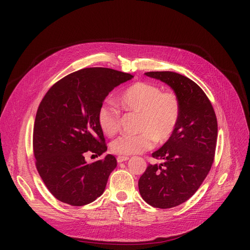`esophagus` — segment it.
<instances>
[{
  "instance_id": "1",
  "label": "esophagus",
  "mask_w": 250,
  "mask_h": 250,
  "mask_svg": "<svg viewBox=\"0 0 250 250\" xmlns=\"http://www.w3.org/2000/svg\"><path fill=\"white\" fill-rule=\"evenodd\" d=\"M129 158L127 156H118L117 158H116V160H117V162L118 163H122V162H125V161H127Z\"/></svg>"
}]
</instances>
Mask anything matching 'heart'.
Instances as JSON below:
<instances>
[{
    "label": "heart",
    "mask_w": 250,
    "mask_h": 250,
    "mask_svg": "<svg viewBox=\"0 0 250 250\" xmlns=\"http://www.w3.org/2000/svg\"><path fill=\"white\" fill-rule=\"evenodd\" d=\"M118 106L126 111L140 113L137 135H124L110 145L111 151L129 156L150 150L154 142H166L178 124L180 101L173 92H162L154 84L138 82L125 88L118 95ZM121 112L113 104L104 103L98 109L97 121L104 135L114 136L120 127Z\"/></svg>",
    "instance_id": "1"
}]
</instances>
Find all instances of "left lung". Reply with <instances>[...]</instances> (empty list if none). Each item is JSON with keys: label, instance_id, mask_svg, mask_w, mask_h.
I'll list each match as a JSON object with an SVG mask.
<instances>
[{"label": "left lung", "instance_id": "obj_1", "mask_svg": "<svg viewBox=\"0 0 250 250\" xmlns=\"http://www.w3.org/2000/svg\"><path fill=\"white\" fill-rule=\"evenodd\" d=\"M171 87L180 101V117L173 134L152 153L160 165L149 164L140 177L143 200L169 208L187 202L199 189L214 162L218 124L211 102L201 87L174 72H148Z\"/></svg>", "mask_w": 250, "mask_h": 250}]
</instances>
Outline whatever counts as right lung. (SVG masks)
<instances>
[{
  "mask_svg": "<svg viewBox=\"0 0 250 250\" xmlns=\"http://www.w3.org/2000/svg\"><path fill=\"white\" fill-rule=\"evenodd\" d=\"M134 76L106 68H87L61 79L39 104L33 128L37 171L59 201L79 207L94 202L116 167L115 157L87 163L86 153L106 152L98 109L116 86Z\"/></svg>",
  "mask_w": 250,
  "mask_h": 250,
  "instance_id": "add662e5",
  "label": "right lung"
}]
</instances>
